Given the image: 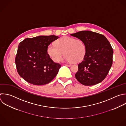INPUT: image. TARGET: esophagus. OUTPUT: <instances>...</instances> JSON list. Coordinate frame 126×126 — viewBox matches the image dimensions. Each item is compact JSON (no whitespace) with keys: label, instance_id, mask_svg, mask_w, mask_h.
I'll return each instance as SVG.
<instances>
[{"label":"esophagus","instance_id":"1","mask_svg":"<svg viewBox=\"0 0 126 126\" xmlns=\"http://www.w3.org/2000/svg\"><path fill=\"white\" fill-rule=\"evenodd\" d=\"M65 65L66 66H71L70 64H65Z\"/></svg>","mask_w":126,"mask_h":126}]
</instances>
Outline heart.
I'll list each match as a JSON object with an SVG mask.
<instances>
[{
	"label": "heart",
	"mask_w": 126,
	"mask_h": 126,
	"mask_svg": "<svg viewBox=\"0 0 126 126\" xmlns=\"http://www.w3.org/2000/svg\"><path fill=\"white\" fill-rule=\"evenodd\" d=\"M86 52V45L80 39L63 36L57 40L56 45L51 44L47 48V53L52 60L58 62L63 56L68 62L78 63L84 58Z\"/></svg>",
	"instance_id": "heart-1"
}]
</instances>
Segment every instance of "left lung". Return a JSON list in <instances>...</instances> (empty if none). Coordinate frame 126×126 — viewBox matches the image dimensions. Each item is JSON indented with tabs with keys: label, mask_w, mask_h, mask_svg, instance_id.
Here are the masks:
<instances>
[{
	"label": "left lung",
	"mask_w": 126,
	"mask_h": 126,
	"mask_svg": "<svg viewBox=\"0 0 126 126\" xmlns=\"http://www.w3.org/2000/svg\"><path fill=\"white\" fill-rule=\"evenodd\" d=\"M81 39L86 45L83 60L78 64L75 75L76 79L85 86H92L102 81L111 68L113 62V49L103 35L89 31L70 34Z\"/></svg>",
	"instance_id": "8db88e82"
}]
</instances>
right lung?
Masks as SVG:
<instances>
[{
  "mask_svg": "<svg viewBox=\"0 0 126 126\" xmlns=\"http://www.w3.org/2000/svg\"><path fill=\"white\" fill-rule=\"evenodd\" d=\"M58 38L55 35L38 36L26 38L20 43L15 63L21 77L32 84L42 85L56 77L61 65L50 58L47 48Z\"/></svg>",
  "mask_w": 126,
  "mask_h": 126,
  "instance_id": "1",
  "label": "right lung"
}]
</instances>
